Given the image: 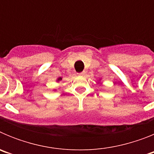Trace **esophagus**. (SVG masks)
<instances>
[{"mask_svg": "<svg viewBox=\"0 0 154 154\" xmlns=\"http://www.w3.org/2000/svg\"><path fill=\"white\" fill-rule=\"evenodd\" d=\"M79 75H85V72H80V73H79Z\"/></svg>", "mask_w": 154, "mask_h": 154, "instance_id": "obj_1", "label": "esophagus"}]
</instances>
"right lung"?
Listing matches in <instances>:
<instances>
[{"label": "right lung", "mask_w": 154, "mask_h": 154, "mask_svg": "<svg viewBox=\"0 0 154 154\" xmlns=\"http://www.w3.org/2000/svg\"><path fill=\"white\" fill-rule=\"evenodd\" d=\"M60 80H62V78H59V79H58V81H60Z\"/></svg>", "instance_id": "add662e5"}]
</instances>
